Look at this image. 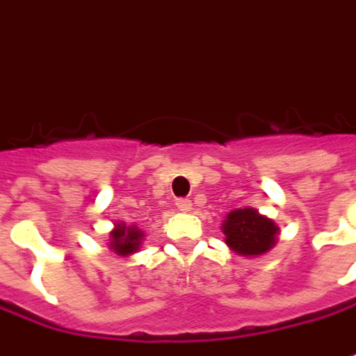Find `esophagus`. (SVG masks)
<instances>
[{
  "instance_id": "1",
  "label": "esophagus",
  "mask_w": 356,
  "mask_h": 356,
  "mask_svg": "<svg viewBox=\"0 0 356 356\" xmlns=\"http://www.w3.org/2000/svg\"><path fill=\"white\" fill-rule=\"evenodd\" d=\"M177 211H181V213H189L191 209H193V202L189 201V199H177Z\"/></svg>"
}]
</instances>
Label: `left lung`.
Returning <instances> with one entry per match:
<instances>
[{"label": "left lung", "mask_w": 356, "mask_h": 356, "mask_svg": "<svg viewBox=\"0 0 356 356\" xmlns=\"http://www.w3.org/2000/svg\"><path fill=\"white\" fill-rule=\"evenodd\" d=\"M277 230L272 218L248 207L230 211L222 222L227 246L244 258H258L272 250L277 242Z\"/></svg>", "instance_id": "8db88e82"}]
</instances>
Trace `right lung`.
Returning <instances> with one entry per match:
<instances>
[{"label": "right lung", "mask_w": 356, "mask_h": 356, "mask_svg": "<svg viewBox=\"0 0 356 356\" xmlns=\"http://www.w3.org/2000/svg\"><path fill=\"white\" fill-rule=\"evenodd\" d=\"M143 230L138 225H126V222H116L110 240H108V248L114 252L120 258H128L131 254L140 252L141 242H143Z\"/></svg>", "instance_id": "add662e5"}]
</instances>
